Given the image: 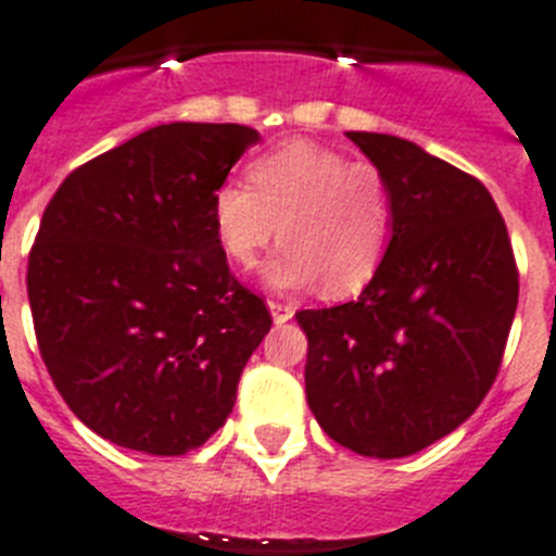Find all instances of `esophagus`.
Wrapping results in <instances>:
<instances>
[{
	"mask_svg": "<svg viewBox=\"0 0 556 556\" xmlns=\"http://www.w3.org/2000/svg\"><path fill=\"white\" fill-rule=\"evenodd\" d=\"M268 311H271V316H274V321H277V325H285V321H291L293 318V305H285V302H268Z\"/></svg>",
	"mask_w": 556,
	"mask_h": 556,
	"instance_id": "esophagus-1",
	"label": "esophagus"
}]
</instances>
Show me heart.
<instances>
[{
  "instance_id": "heart-1",
  "label": "heart",
  "mask_w": 556,
  "mask_h": 556,
  "mask_svg": "<svg viewBox=\"0 0 556 556\" xmlns=\"http://www.w3.org/2000/svg\"><path fill=\"white\" fill-rule=\"evenodd\" d=\"M249 187L226 181L212 192V224L226 257L257 263L274 238L285 243L265 265L277 291L325 282L350 296L378 277L389 251L394 201L389 178L369 159L316 142H288L249 164Z\"/></svg>"
}]
</instances>
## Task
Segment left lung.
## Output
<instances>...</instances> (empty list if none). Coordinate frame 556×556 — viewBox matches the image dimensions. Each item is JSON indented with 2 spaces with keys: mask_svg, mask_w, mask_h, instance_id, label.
<instances>
[{
  "mask_svg": "<svg viewBox=\"0 0 556 556\" xmlns=\"http://www.w3.org/2000/svg\"><path fill=\"white\" fill-rule=\"evenodd\" d=\"M346 137L389 178L392 240L355 302L296 313L307 405L338 445L412 456L456 431L495 383L518 265L479 178L408 139Z\"/></svg>",
  "mask_w": 556,
  "mask_h": 556,
  "instance_id": "8db88e82",
  "label": "left lung"
}]
</instances>
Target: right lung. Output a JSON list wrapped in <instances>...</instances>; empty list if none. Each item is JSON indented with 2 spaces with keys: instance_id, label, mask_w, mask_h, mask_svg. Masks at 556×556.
Instances as JSON below:
<instances>
[{
  "instance_id": "obj_1",
  "label": "right lung",
  "mask_w": 556,
  "mask_h": 556,
  "mask_svg": "<svg viewBox=\"0 0 556 556\" xmlns=\"http://www.w3.org/2000/svg\"><path fill=\"white\" fill-rule=\"evenodd\" d=\"M257 139L235 123L156 125L80 164L47 204L27 260L38 350L75 417L114 445H204L271 330L212 224V192Z\"/></svg>"
}]
</instances>
